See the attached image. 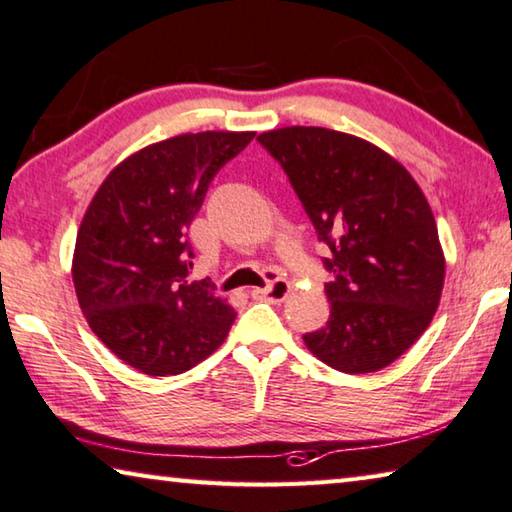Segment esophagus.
I'll return each mask as SVG.
<instances>
[{
  "label": "esophagus",
  "instance_id": "obj_1",
  "mask_svg": "<svg viewBox=\"0 0 512 512\" xmlns=\"http://www.w3.org/2000/svg\"><path fill=\"white\" fill-rule=\"evenodd\" d=\"M289 289H291V285H289L287 280L275 278L269 287L250 289V298H255V300H271V303H282V300L289 296Z\"/></svg>",
  "mask_w": 512,
  "mask_h": 512
}]
</instances>
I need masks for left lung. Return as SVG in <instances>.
<instances>
[{
  "mask_svg": "<svg viewBox=\"0 0 512 512\" xmlns=\"http://www.w3.org/2000/svg\"><path fill=\"white\" fill-rule=\"evenodd\" d=\"M285 168L335 280L330 319L303 335L314 358L342 373L385 369L417 342L440 305L444 253L431 205L385 150L326 127L257 136Z\"/></svg>",
  "mask_w": 512,
  "mask_h": 512,
  "instance_id": "obj_1",
  "label": "left lung"
}]
</instances>
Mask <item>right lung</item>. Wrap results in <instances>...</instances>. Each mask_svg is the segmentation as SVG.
I'll list each match as a JSON object with an SVG mask.
<instances>
[{"mask_svg": "<svg viewBox=\"0 0 512 512\" xmlns=\"http://www.w3.org/2000/svg\"><path fill=\"white\" fill-rule=\"evenodd\" d=\"M255 132L145 145L111 170L79 225L72 282L88 326L129 367L177 376L225 342L237 312L189 282V227L214 175Z\"/></svg>", "mask_w": 512, "mask_h": 512, "instance_id": "right-lung-1", "label": "right lung"}]
</instances>
